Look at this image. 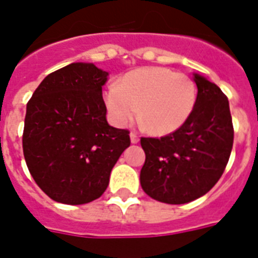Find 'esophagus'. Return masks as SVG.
Here are the masks:
<instances>
[{"mask_svg":"<svg viewBox=\"0 0 258 258\" xmlns=\"http://www.w3.org/2000/svg\"><path fill=\"white\" fill-rule=\"evenodd\" d=\"M130 138H131V143H138L139 142V135L135 131L130 134Z\"/></svg>","mask_w":258,"mask_h":258,"instance_id":"esophagus-1","label":"esophagus"}]
</instances>
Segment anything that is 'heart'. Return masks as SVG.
<instances>
[{
  "mask_svg": "<svg viewBox=\"0 0 258 258\" xmlns=\"http://www.w3.org/2000/svg\"><path fill=\"white\" fill-rule=\"evenodd\" d=\"M104 103L119 125L131 124L138 116L147 133L167 135L191 116L197 86L187 75L166 67H145L121 78L119 87L105 89Z\"/></svg>",
  "mask_w": 258,
  "mask_h": 258,
  "instance_id": "1",
  "label": "heart"
}]
</instances>
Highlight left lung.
<instances>
[{"label":"left lung","instance_id":"obj_1","mask_svg":"<svg viewBox=\"0 0 258 258\" xmlns=\"http://www.w3.org/2000/svg\"><path fill=\"white\" fill-rule=\"evenodd\" d=\"M196 108L180 128L161 138H141L146 161L141 184L147 196L170 205L187 204L218 182L232 153L234 130L228 97L194 75Z\"/></svg>","mask_w":258,"mask_h":258}]
</instances>
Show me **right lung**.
I'll list each match as a JSON object with an SVG mask.
<instances>
[{
	"instance_id": "add662e5",
	"label": "right lung",
	"mask_w": 258,
	"mask_h": 258,
	"mask_svg": "<svg viewBox=\"0 0 258 258\" xmlns=\"http://www.w3.org/2000/svg\"><path fill=\"white\" fill-rule=\"evenodd\" d=\"M108 72L74 62L49 74L26 104L22 150L30 175L56 202L83 205L105 191L130 145L128 130L105 119Z\"/></svg>"
}]
</instances>
